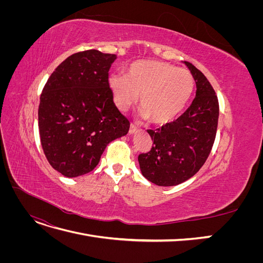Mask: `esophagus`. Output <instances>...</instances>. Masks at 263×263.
Returning <instances> with one entry per match:
<instances>
[{
	"mask_svg": "<svg viewBox=\"0 0 263 263\" xmlns=\"http://www.w3.org/2000/svg\"><path fill=\"white\" fill-rule=\"evenodd\" d=\"M138 130V128H137V127L136 126H135L134 124H130V127H129V134H135V133H136Z\"/></svg>",
	"mask_w": 263,
	"mask_h": 263,
	"instance_id": "34e87169",
	"label": "esophagus"
}]
</instances>
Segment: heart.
I'll use <instances>...</instances> for the list:
<instances>
[{"instance_id": "heart-1", "label": "heart", "mask_w": 263, "mask_h": 263, "mask_svg": "<svg viewBox=\"0 0 263 263\" xmlns=\"http://www.w3.org/2000/svg\"><path fill=\"white\" fill-rule=\"evenodd\" d=\"M108 86L118 109H128L140 93V117L166 124L186 106L193 94L194 79L186 69L163 61L141 60L132 63L126 76H110Z\"/></svg>"}]
</instances>
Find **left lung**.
I'll return each mask as SVG.
<instances>
[{
	"instance_id": "1",
	"label": "left lung",
	"mask_w": 263,
	"mask_h": 263,
	"mask_svg": "<svg viewBox=\"0 0 263 263\" xmlns=\"http://www.w3.org/2000/svg\"><path fill=\"white\" fill-rule=\"evenodd\" d=\"M196 83L192 104L179 118L148 130L154 146L138 156L140 171L159 186H173L192 178L208 159L216 137L219 106L213 86L192 63L184 61Z\"/></svg>"
}]
</instances>
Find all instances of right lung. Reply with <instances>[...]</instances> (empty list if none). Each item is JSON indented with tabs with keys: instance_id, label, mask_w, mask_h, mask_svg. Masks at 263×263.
<instances>
[{
	"instance_id": "1",
	"label": "right lung",
	"mask_w": 263,
	"mask_h": 263,
	"mask_svg": "<svg viewBox=\"0 0 263 263\" xmlns=\"http://www.w3.org/2000/svg\"><path fill=\"white\" fill-rule=\"evenodd\" d=\"M116 58L95 49L73 53L44 86L38 108L42 147L52 168L67 178L91 172L109 142L129 130L108 86Z\"/></svg>"
}]
</instances>
